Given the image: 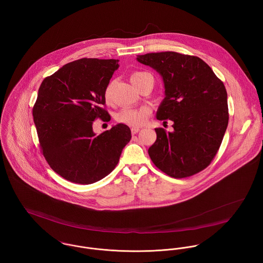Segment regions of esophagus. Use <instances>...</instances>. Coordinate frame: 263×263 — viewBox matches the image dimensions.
<instances>
[{"label": "esophagus", "instance_id": "esophagus-1", "mask_svg": "<svg viewBox=\"0 0 263 263\" xmlns=\"http://www.w3.org/2000/svg\"><path fill=\"white\" fill-rule=\"evenodd\" d=\"M140 127H132V134L133 135H136V134H138L139 132H140Z\"/></svg>", "mask_w": 263, "mask_h": 263}]
</instances>
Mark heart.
Instances as JSON below:
<instances>
[{
	"mask_svg": "<svg viewBox=\"0 0 263 263\" xmlns=\"http://www.w3.org/2000/svg\"><path fill=\"white\" fill-rule=\"evenodd\" d=\"M147 79H153L150 73L144 71H136L130 75V81L135 87H139ZM114 88V81H110L103 92L104 99L107 103H110L112 100V92ZM148 110L145 108H132L125 107L118 111L115 115L116 121L129 125V126H140L143 125L148 118Z\"/></svg>",
	"mask_w": 263,
	"mask_h": 263,
	"instance_id": "b5f03b06",
	"label": "heart"
}]
</instances>
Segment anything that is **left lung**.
<instances>
[{
  "label": "left lung",
  "instance_id": "8db88e82",
  "mask_svg": "<svg viewBox=\"0 0 263 263\" xmlns=\"http://www.w3.org/2000/svg\"><path fill=\"white\" fill-rule=\"evenodd\" d=\"M138 61L163 77L165 95L157 119L173 121L172 133L155 128L152 162L173 178L205 169L217 155L229 121L224 83L201 59L175 51L151 52Z\"/></svg>",
  "mask_w": 263,
  "mask_h": 263
}]
</instances>
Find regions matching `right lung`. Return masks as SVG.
<instances>
[{"mask_svg": "<svg viewBox=\"0 0 263 263\" xmlns=\"http://www.w3.org/2000/svg\"><path fill=\"white\" fill-rule=\"evenodd\" d=\"M117 62L77 60L46 77L38 89L32 114L41 154L54 172L73 183L92 184L107 176L132 139L122 123L99 136L92 127L97 118L110 120L103 92Z\"/></svg>", "mask_w": 263, "mask_h": 263, "instance_id": "1", "label": "right lung"}]
</instances>
